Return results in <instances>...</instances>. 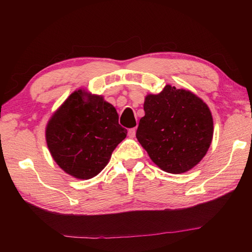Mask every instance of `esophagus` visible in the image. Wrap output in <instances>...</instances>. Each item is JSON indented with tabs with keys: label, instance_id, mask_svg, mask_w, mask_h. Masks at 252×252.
<instances>
[{
	"label": "esophagus",
	"instance_id": "1",
	"mask_svg": "<svg viewBox=\"0 0 252 252\" xmlns=\"http://www.w3.org/2000/svg\"><path fill=\"white\" fill-rule=\"evenodd\" d=\"M135 132H136L135 127H132V129H130L129 131H127V135H129V138H134Z\"/></svg>",
	"mask_w": 252,
	"mask_h": 252
}]
</instances>
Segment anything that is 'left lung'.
Listing matches in <instances>:
<instances>
[{
	"instance_id": "obj_1",
	"label": "left lung",
	"mask_w": 252,
	"mask_h": 252,
	"mask_svg": "<svg viewBox=\"0 0 252 252\" xmlns=\"http://www.w3.org/2000/svg\"><path fill=\"white\" fill-rule=\"evenodd\" d=\"M136 139L165 172L189 171L206 156L213 136L210 109L192 92L165 85L148 94Z\"/></svg>"
}]
</instances>
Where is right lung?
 <instances>
[{"instance_id": "right-lung-1", "label": "right lung", "mask_w": 252, "mask_h": 252, "mask_svg": "<svg viewBox=\"0 0 252 252\" xmlns=\"http://www.w3.org/2000/svg\"><path fill=\"white\" fill-rule=\"evenodd\" d=\"M126 133L112 104L102 95L79 89L51 117L45 139L51 156L63 171L88 180L104 169Z\"/></svg>"}]
</instances>
